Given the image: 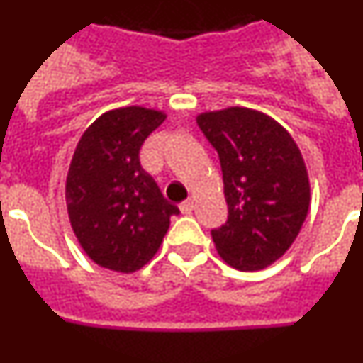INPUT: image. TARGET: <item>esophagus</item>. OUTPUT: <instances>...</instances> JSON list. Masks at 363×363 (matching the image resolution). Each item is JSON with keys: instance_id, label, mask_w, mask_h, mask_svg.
Listing matches in <instances>:
<instances>
[{"instance_id": "1", "label": "esophagus", "mask_w": 363, "mask_h": 363, "mask_svg": "<svg viewBox=\"0 0 363 363\" xmlns=\"http://www.w3.org/2000/svg\"><path fill=\"white\" fill-rule=\"evenodd\" d=\"M192 209H194V200H192V198H189V200L179 203V211H182L184 214H191Z\"/></svg>"}]
</instances>
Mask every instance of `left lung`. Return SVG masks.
<instances>
[{"instance_id": "obj_1", "label": "left lung", "mask_w": 363, "mask_h": 363, "mask_svg": "<svg viewBox=\"0 0 363 363\" xmlns=\"http://www.w3.org/2000/svg\"><path fill=\"white\" fill-rule=\"evenodd\" d=\"M201 133L220 156L229 216L213 229L225 264L259 271L296 240L311 205L307 167L296 142L264 112L227 107L201 112Z\"/></svg>"}]
</instances>
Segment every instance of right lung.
I'll return each instance as SVG.
<instances>
[{
    "mask_svg": "<svg viewBox=\"0 0 363 363\" xmlns=\"http://www.w3.org/2000/svg\"><path fill=\"white\" fill-rule=\"evenodd\" d=\"M167 114L140 105L104 112L82 134L65 184L70 227L86 256L116 272L158 252L178 207L140 165V149Z\"/></svg>",
    "mask_w": 363,
    "mask_h": 363,
    "instance_id": "1",
    "label": "right lung"
}]
</instances>
